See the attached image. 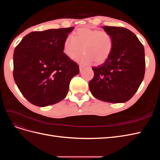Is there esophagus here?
I'll list each match as a JSON object with an SVG mask.
<instances>
[{"instance_id":"34e87169","label":"esophagus","mask_w":160,"mask_h":160,"mask_svg":"<svg viewBox=\"0 0 160 160\" xmlns=\"http://www.w3.org/2000/svg\"><path fill=\"white\" fill-rule=\"evenodd\" d=\"M83 69H84V67L83 66L79 65V71H80V72H82V71L83 70Z\"/></svg>"}]
</instances>
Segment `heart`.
Returning <instances> with one entry per match:
<instances>
[{"label": "heart", "mask_w": 160, "mask_h": 160, "mask_svg": "<svg viewBox=\"0 0 160 160\" xmlns=\"http://www.w3.org/2000/svg\"><path fill=\"white\" fill-rule=\"evenodd\" d=\"M113 45V38L109 32L83 27L75 31L73 35L65 38L63 52L72 59L83 48L84 52L75 58L77 62L90 64L95 61L96 64H101L108 59Z\"/></svg>", "instance_id": "1"}]
</instances>
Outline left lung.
Masks as SVG:
<instances>
[{"label":"left lung","instance_id":"8db88e82","mask_svg":"<svg viewBox=\"0 0 160 160\" xmlns=\"http://www.w3.org/2000/svg\"><path fill=\"white\" fill-rule=\"evenodd\" d=\"M112 36V52L103 64L93 67L94 77L89 83L96 99L109 103H124L136 93L145 74V52L135 34L123 27L104 26Z\"/></svg>","mask_w":160,"mask_h":160}]
</instances>
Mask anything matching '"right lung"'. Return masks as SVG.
<instances>
[{
	"instance_id": "obj_1",
	"label": "right lung",
	"mask_w": 160,
	"mask_h": 160,
	"mask_svg": "<svg viewBox=\"0 0 160 160\" xmlns=\"http://www.w3.org/2000/svg\"><path fill=\"white\" fill-rule=\"evenodd\" d=\"M74 27L28 33L13 55L14 80L32 104L46 107L67 96L79 65L63 52L65 38Z\"/></svg>"
}]
</instances>
